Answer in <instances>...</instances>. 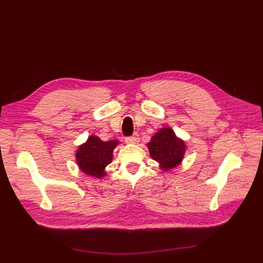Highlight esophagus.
<instances>
[{
    "instance_id": "esophagus-1",
    "label": "esophagus",
    "mask_w": 263,
    "mask_h": 263,
    "mask_svg": "<svg viewBox=\"0 0 263 263\" xmlns=\"http://www.w3.org/2000/svg\"><path fill=\"white\" fill-rule=\"evenodd\" d=\"M138 141H139V137H138L137 134H134L132 137H127L126 138L127 144H137Z\"/></svg>"
}]
</instances>
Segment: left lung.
<instances>
[{
  "instance_id": "obj_1",
  "label": "left lung",
  "mask_w": 263,
  "mask_h": 263,
  "mask_svg": "<svg viewBox=\"0 0 263 263\" xmlns=\"http://www.w3.org/2000/svg\"><path fill=\"white\" fill-rule=\"evenodd\" d=\"M149 154L159 163L160 169L169 171L181 164L184 158L186 145L170 127L159 129L147 144Z\"/></svg>"
}]
</instances>
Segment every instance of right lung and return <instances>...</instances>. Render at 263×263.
Here are the masks:
<instances>
[{"instance_id":"right-lung-1","label":"right lung","mask_w":263,"mask_h":263,"mask_svg":"<svg viewBox=\"0 0 263 263\" xmlns=\"http://www.w3.org/2000/svg\"><path fill=\"white\" fill-rule=\"evenodd\" d=\"M118 144V140L102 141L98 136L91 135L76 151V160L79 169L86 176L97 179L105 177V168L112 162L113 151Z\"/></svg>"}]
</instances>
